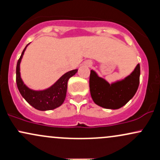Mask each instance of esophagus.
<instances>
[{
	"mask_svg": "<svg viewBox=\"0 0 160 160\" xmlns=\"http://www.w3.org/2000/svg\"><path fill=\"white\" fill-rule=\"evenodd\" d=\"M86 65H87L88 66H91V62H87V63H86Z\"/></svg>",
	"mask_w": 160,
	"mask_h": 160,
	"instance_id": "34e87169",
	"label": "esophagus"
}]
</instances>
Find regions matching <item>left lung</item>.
<instances>
[{
	"label": "left lung",
	"mask_w": 160,
	"mask_h": 160,
	"mask_svg": "<svg viewBox=\"0 0 160 160\" xmlns=\"http://www.w3.org/2000/svg\"><path fill=\"white\" fill-rule=\"evenodd\" d=\"M140 78V65L120 80L109 83L91 70L89 89L92 98L97 105L107 109H119L133 98L138 90Z\"/></svg>",
	"instance_id": "obj_1"
}]
</instances>
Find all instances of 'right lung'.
I'll return each mask as SVG.
<instances>
[{
    "label": "right lung",
    "instance_id": "add662e5",
    "mask_svg": "<svg viewBox=\"0 0 160 160\" xmlns=\"http://www.w3.org/2000/svg\"><path fill=\"white\" fill-rule=\"evenodd\" d=\"M23 49L16 65V84L20 94L29 104L39 111H49L58 108L63 104L66 97L68 81L78 72L75 69L65 73L53 85L43 90H33L24 83L20 74V63L27 47Z\"/></svg>",
    "mask_w": 160,
    "mask_h": 160
}]
</instances>
